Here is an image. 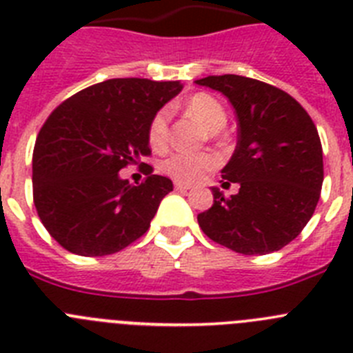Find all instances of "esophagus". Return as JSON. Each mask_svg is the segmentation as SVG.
<instances>
[{
  "instance_id": "1",
  "label": "esophagus",
  "mask_w": 353,
  "mask_h": 353,
  "mask_svg": "<svg viewBox=\"0 0 353 353\" xmlns=\"http://www.w3.org/2000/svg\"><path fill=\"white\" fill-rule=\"evenodd\" d=\"M174 189H176V191H180V192H185V191H189V189H191V185H189V183L174 182Z\"/></svg>"
}]
</instances>
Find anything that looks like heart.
I'll return each mask as SVG.
<instances>
[{
  "label": "heart",
  "instance_id": "heart-1",
  "mask_svg": "<svg viewBox=\"0 0 353 353\" xmlns=\"http://www.w3.org/2000/svg\"><path fill=\"white\" fill-rule=\"evenodd\" d=\"M185 109L210 130L212 136H215V132H219L226 125V111L221 102L208 93H194L185 102ZM168 125H170L168 109H159L148 125V143L154 150H162L166 146ZM217 166H219V157L212 152H198V154L176 152L162 162V171L174 182L192 183Z\"/></svg>",
  "mask_w": 353,
  "mask_h": 353
}]
</instances>
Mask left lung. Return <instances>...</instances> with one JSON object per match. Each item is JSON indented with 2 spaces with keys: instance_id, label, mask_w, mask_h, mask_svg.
<instances>
[{
  "instance_id": "1",
  "label": "left lung",
  "mask_w": 353,
  "mask_h": 353,
  "mask_svg": "<svg viewBox=\"0 0 353 353\" xmlns=\"http://www.w3.org/2000/svg\"><path fill=\"white\" fill-rule=\"evenodd\" d=\"M228 97L239 120L233 157L221 171L239 183L198 214L199 228L217 244L242 254H267L290 244L316 208L323 155L313 120L292 95L251 77L224 74L196 81Z\"/></svg>"
}]
</instances>
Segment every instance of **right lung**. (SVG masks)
<instances>
[{"label":"right lung","mask_w":353,"mask_h":353,"mask_svg":"<svg viewBox=\"0 0 353 353\" xmlns=\"http://www.w3.org/2000/svg\"><path fill=\"white\" fill-rule=\"evenodd\" d=\"M182 90L179 81L118 77L68 97L48 117L33 150V203L49 235L79 256H108L145 235L173 183L118 176L150 157L148 125Z\"/></svg>","instance_id":"1"}]
</instances>
